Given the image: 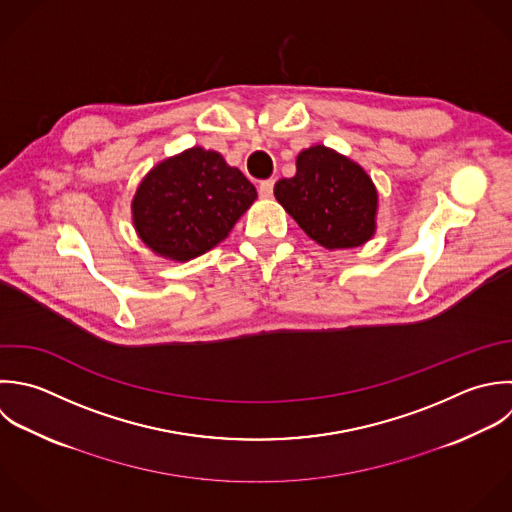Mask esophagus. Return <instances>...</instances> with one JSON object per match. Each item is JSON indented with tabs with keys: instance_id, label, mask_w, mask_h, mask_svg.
<instances>
[{
	"instance_id": "1",
	"label": "esophagus",
	"mask_w": 512,
	"mask_h": 512,
	"mask_svg": "<svg viewBox=\"0 0 512 512\" xmlns=\"http://www.w3.org/2000/svg\"><path fill=\"white\" fill-rule=\"evenodd\" d=\"M273 187H275V179H265L259 183V195L263 199H269L273 195Z\"/></svg>"
}]
</instances>
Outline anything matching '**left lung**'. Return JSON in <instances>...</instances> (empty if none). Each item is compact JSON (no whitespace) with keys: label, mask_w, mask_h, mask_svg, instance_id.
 Returning <instances> with one entry per match:
<instances>
[{"label":"left lung","mask_w":512,"mask_h":512,"mask_svg":"<svg viewBox=\"0 0 512 512\" xmlns=\"http://www.w3.org/2000/svg\"><path fill=\"white\" fill-rule=\"evenodd\" d=\"M275 197L327 249L359 247L375 233L377 191L371 177L323 145L299 153L295 177L279 179Z\"/></svg>","instance_id":"8db88e82"}]
</instances>
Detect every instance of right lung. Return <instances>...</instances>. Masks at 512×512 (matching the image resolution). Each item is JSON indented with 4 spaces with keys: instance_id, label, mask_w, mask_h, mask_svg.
Returning <instances> with one entry per match:
<instances>
[{
    "instance_id": "1",
    "label": "right lung",
    "mask_w": 512,
    "mask_h": 512,
    "mask_svg": "<svg viewBox=\"0 0 512 512\" xmlns=\"http://www.w3.org/2000/svg\"><path fill=\"white\" fill-rule=\"evenodd\" d=\"M255 199V185L237 167L217 151L193 147L141 181L133 223L155 253L189 261L223 241Z\"/></svg>"
}]
</instances>
